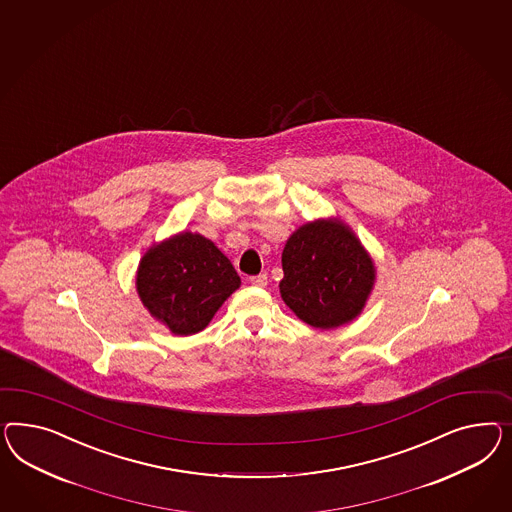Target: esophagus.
<instances>
[{
  "mask_svg": "<svg viewBox=\"0 0 512 512\" xmlns=\"http://www.w3.org/2000/svg\"><path fill=\"white\" fill-rule=\"evenodd\" d=\"M250 284L258 286V288H265L267 286V275H258V277H250Z\"/></svg>",
  "mask_w": 512,
  "mask_h": 512,
  "instance_id": "1",
  "label": "esophagus"
}]
</instances>
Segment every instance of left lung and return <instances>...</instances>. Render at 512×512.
Returning <instances> with one entry per match:
<instances>
[{"label": "left lung", "mask_w": 512, "mask_h": 512, "mask_svg": "<svg viewBox=\"0 0 512 512\" xmlns=\"http://www.w3.org/2000/svg\"><path fill=\"white\" fill-rule=\"evenodd\" d=\"M280 297L316 329H336L365 310L376 284V263L340 217L310 220L282 250Z\"/></svg>", "instance_id": "obj_1"}]
</instances>
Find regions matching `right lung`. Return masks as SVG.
Returning <instances> with one entry per match:
<instances>
[{"instance_id":"right-lung-1","label":"right lung","mask_w":512,"mask_h":512,"mask_svg":"<svg viewBox=\"0 0 512 512\" xmlns=\"http://www.w3.org/2000/svg\"><path fill=\"white\" fill-rule=\"evenodd\" d=\"M239 286L241 278L219 247L190 230L153 243L136 269L142 305L177 336L205 329Z\"/></svg>"}]
</instances>
